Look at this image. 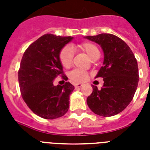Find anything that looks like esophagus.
Returning a JSON list of instances; mask_svg holds the SVG:
<instances>
[{
  "instance_id": "esophagus-1",
  "label": "esophagus",
  "mask_w": 150,
  "mask_h": 150,
  "mask_svg": "<svg viewBox=\"0 0 150 150\" xmlns=\"http://www.w3.org/2000/svg\"><path fill=\"white\" fill-rule=\"evenodd\" d=\"M81 86H82V83H78V84H75V88H80V87H81Z\"/></svg>"
}]
</instances>
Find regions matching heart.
<instances>
[{
    "instance_id": "b5f03b06",
    "label": "heart",
    "mask_w": 150,
    "mask_h": 150,
    "mask_svg": "<svg viewBox=\"0 0 150 150\" xmlns=\"http://www.w3.org/2000/svg\"><path fill=\"white\" fill-rule=\"evenodd\" d=\"M77 49L83 52L89 57L91 61H96L100 57V52L97 46L91 42H84L77 45ZM74 53L69 47L66 46L61 50L59 53L60 62L64 68H69L71 65ZM89 78V74L86 71L80 70H73L69 73V79L74 82H83Z\"/></svg>"
}]
</instances>
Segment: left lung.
Segmentation results:
<instances>
[{"mask_svg":"<svg viewBox=\"0 0 150 150\" xmlns=\"http://www.w3.org/2000/svg\"><path fill=\"white\" fill-rule=\"evenodd\" d=\"M85 38L98 43L104 54L103 65L96 76L102 77L104 83L100 90L93 86L87 104L100 116L116 115L128 107L135 95L139 82L137 61L127 43L113 34Z\"/></svg>","mask_w":150,"mask_h":150,"instance_id":"obj_1","label":"left lung"}]
</instances>
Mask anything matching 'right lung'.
<instances>
[{"mask_svg": "<svg viewBox=\"0 0 150 150\" xmlns=\"http://www.w3.org/2000/svg\"><path fill=\"white\" fill-rule=\"evenodd\" d=\"M71 36L45 34L27 48L18 70L22 99L34 114L45 119L61 117L69 108V97L75 87L69 82L54 86V80L64 75L59 53L72 40Z\"/></svg>", "mask_w": 150, "mask_h": 150, "instance_id": "1", "label": "right lung"}]
</instances>
